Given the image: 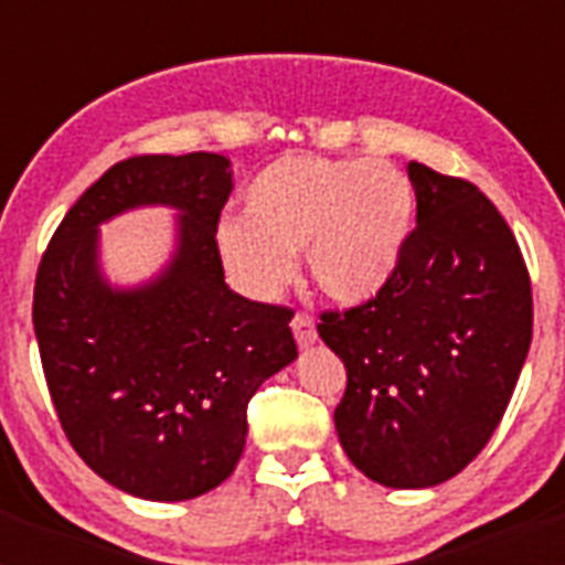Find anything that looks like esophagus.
Listing matches in <instances>:
<instances>
[{
	"label": "esophagus",
	"mask_w": 565,
	"mask_h": 565,
	"mask_svg": "<svg viewBox=\"0 0 565 565\" xmlns=\"http://www.w3.org/2000/svg\"><path fill=\"white\" fill-rule=\"evenodd\" d=\"M292 334H296V343L301 349H308L317 340V322H313V317L305 313V310H296V317H292Z\"/></svg>",
	"instance_id": "esophagus-1"
}]
</instances>
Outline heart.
Returning a JSON list of instances; mask_svg holds the SVG:
<instances>
[{"mask_svg":"<svg viewBox=\"0 0 565 565\" xmlns=\"http://www.w3.org/2000/svg\"><path fill=\"white\" fill-rule=\"evenodd\" d=\"M411 222L413 188L393 163L287 154L252 181L246 216L216 225V252L243 290L269 299L308 248L319 290L363 301L393 275Z\"/></svg>","mask_w":565,"mask_h":565,"instance_id":"1","label":"heart"}]
</instances>
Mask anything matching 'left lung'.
I'll list each match as a JSON object with an SVG mask.
<instances>
[{"mask_svg": "<svg viewBox=\"0 0 565 565\" xmlns=\"http://www.w3.org/2000/svg\"><path fill=\"white\" fill-rule=\"evenodd\" d=\"M416 228L372 299L319 313L345 363L334 411L366 478L419 490L481 455L508 411L534 334L525 257L472 181L407 163Z\"/></svg>", "mask_w": 565, "mask_h": 565, "instance_id": "1", "label": "left lung"}]
</instances>
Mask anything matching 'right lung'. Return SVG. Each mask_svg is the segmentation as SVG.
<instances>
[{"label":"right lung","instance_id":"right-lung-1","mask_svg":"<svg viewBox=\"0 0 565 565\" xmlns=\"http://www.w3.org/2000/svg\"><path fill=\"white\" fill-rule=\"evenodd\" d=\"M228 158L135 154L66 211L34 278V334L57 422L105 481L149 501L220 487L246 446V411L296 361L292 310L228 290L216 225ZM175 203L182 248L161 282L114 294L95 273V225L135 203Z\"/></svg>","mask_w":565,"mask_h":565}]
</instances>
